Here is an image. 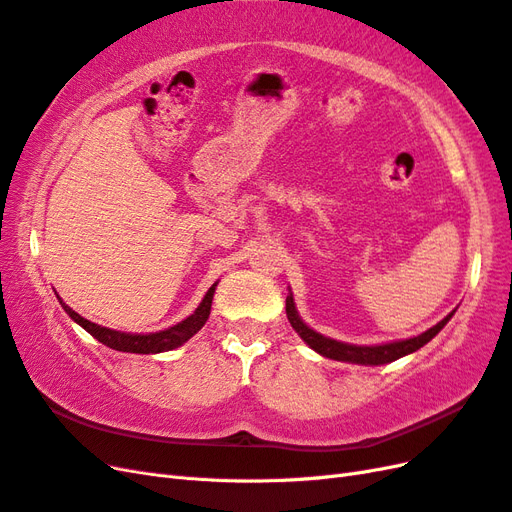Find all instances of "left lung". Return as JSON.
<instances>
[{
	"label": "left lung",
	"mask_w": 512,
	"mask_h": 512,
	"mask_svg": "<svg viewBox=\"0 0 512 512\" xmlns=\"http://www.w3.org/2000/svg\"><path fill=\"white\" fill-rule=\"evenodd\" d=\"M452 314L454 312H450L444 321H439L435 327L424 331V334H420L416 338L400 340V342H390V344H377V347H357V344H344V342H338V340H331V338H325L321 334H316L314 329H310L306 323L299 319V314L295 310V303H293V295L286 297V316H288L290 325H293V329L303 338V342L310 344V347L316 353H321L323 357L338 359V362L366 364V366L368 364L370 366L388 364V362H394V359L403 357L407 353L418 351L420 347H424L428 340H433L439 334V331L444 329V325L452 319Z\"/></svg>",
	"instance_id": "obj_1"
}]
</instances>
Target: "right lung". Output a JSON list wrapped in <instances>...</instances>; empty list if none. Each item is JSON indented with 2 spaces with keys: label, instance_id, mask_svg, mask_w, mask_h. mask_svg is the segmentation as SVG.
I'll return each mask as SVG.
<instances>
[{
  "label": "right lung",
  "instance_id": "right-lung-1",
  "mask_svg": "<svg viewBox=\"0 0 512 512\" xmlns=\"http://www.w3.org/2000/svg\"><path fill=\"white\" fill-rule=\"evenodd\" d=\"M215 286L213 284L209 288V293L204 295L202 303L196 308L191 316H187L185 321H181L178 325L170 327V329H163L157 331V334H122V331H114V329H107L101 327L96 323L86 321L84 316H79L75 310H71L66 306V303L60 299L64 312L71 316L75 323H79L84 327L90 336H94L99 342H103L105 347L114 349V351H124V353H163V351H172L176 347H181L183 342H187L193 334H198L202 329V325L206 323L211 314V303H213V293H215Z\"/></svg>",
  "mask_w": 512,
  "mask_h": 512
}]
</instances>
